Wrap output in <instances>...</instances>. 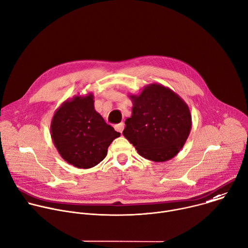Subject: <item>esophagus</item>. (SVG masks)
Returning <instances> with one entry per match:
<instances>
[{"label":"esophagus","mask_w":248,"mask_h":248,"mask_svg":"<svg viewBox=\"0 0 248 248\" xmlns=\"http://www.w3.org/2000/svg\"><path fill=\"white\" fill-rule=\"evenodd\" d=\"M124 127V123H120L119 124H116V125H115V129H116L117 131L121 132V133L123 132Z\"/></svg>","instance_id":"34e87169"}]
</instances>
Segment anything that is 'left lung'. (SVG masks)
I'll return each instance as SVG.
<instances>
[{
    "instance_id": "left-lung-1",
    "label": "left lung",
    "mask_w": 248,
    "mask_h": 248,
    "mask_svg": "<svg viewBox=\"0 0 248 248\" xmlns=\"http://www.w3.org/2000/svg\"><path fill=\"white\" fill-rule=\"evenodd\" d=\"M128 97L132 113L125 121L124 136L147 159L162 162L173 158L192 128L187 103L172 90L156 82Z\"/></svg>"
}]
</instances>
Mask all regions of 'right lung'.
Returning a JSON list of instances; mask_svg holds the SVG:
<instances>
[{
    "label": "right lung",
    "instance_id": "right-lung-1",
    "mask_svg": "<svg viewBox=\"0 0 248 248\" xmlns=\"http://www.w3.org/2000/svg\"><path fill=\"white\" fill-rule=\"evenodd\" d=\"M93 99V93L67 99L56 109L50 123L51 139L61 157L82 170L97 166L121 135L95 111Z\"/></svg>",
    "mask_w": 248,
    "mask_h": 248
}]
</instances>
